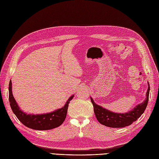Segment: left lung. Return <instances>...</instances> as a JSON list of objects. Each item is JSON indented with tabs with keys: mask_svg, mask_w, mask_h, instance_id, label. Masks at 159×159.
<instances>
[{
	"mask_svg": "<svg viewBox=\"0 0 159 159\" xmlns=\"http://www.w3.org/2000/svg\"><path fill=\"white\" fill-rule=\"evenodd\" d=\"M148 87L147 92V98L144 102L138 105L133 110L127 113H115L103 108L102 107L95 103L93 99L91 98V103L93 105V110L98 121L105 126L113 128H121L129 126L134 121H135L141 116L145 111L148 101L149 91L150 87Z\"/></svg>",
	"mask_w": 159,
	"mask_h": 159,
	"instance_id": "obj_1",
	"label": "left lung"
}]
</instances>
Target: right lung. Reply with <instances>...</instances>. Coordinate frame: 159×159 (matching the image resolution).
Listing matches in <instances>:
<instances>
[{
	"label": "right lung",
	"mask_w": 159,
	"mask_h": 159,
	"mask_svg": "<svg viewBox=\"0 0 159 159\" xmlns=\"http://www.w3.org/2000/svg\"><path fill=\"white\" fill-rule=\"evenodd\" d=\"M8 90L9 102L13 113L24 125L34 130H49L61 125L66 117L70 102L74 96H71L63 107L54 112L42 115H27L20 109L13 97L11 80L9 83Z\"/></svg>",
	"instance_id": "right-lung-1"
}]
</instances>
